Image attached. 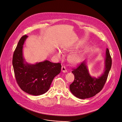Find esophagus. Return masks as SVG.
<instances>
[{
  "label": "esophagus",
  "instance_id": "obj_1",
  "mask_svg": "<svg viewBox=\"0 0 122 122\" xmlns=\"http://www.w3.org/2000/svg\"><path fill=\"white\" fill-rule=\"evenodd\" d=\"M61 69H62V71L63 73H66L67 72V69H66V67L65 66H62Z\"/></svg>",
  "mask_w": 122,
  "mask_h": 122
}]
</instances>
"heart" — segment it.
<instances>
[{
    "label": "heart",
    "mask_w": 122,
    "mask_h": 122,
    "mask_svg": "<svg viewBox=\"0 0 122 122\" xmlns=\"http://www.w3.org/2000/svg\"><path fill=\"white\" fill-rule=\"evenodd\" d=\"M57 55H58V56H61V53L60 52H58L57 53ZM78 58H79V56H78V55H73L70 57V60L72 62L74 63H76L78 61Z\"/></svg>",
    "instance_id": "b5f03b06"
}]
</instances>
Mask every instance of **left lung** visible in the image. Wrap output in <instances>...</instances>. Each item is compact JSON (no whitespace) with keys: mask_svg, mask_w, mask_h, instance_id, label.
Instances as JSON below:
<instances>
[{"mask_svg":"<svg viewBox=\"0 0 122 122\" xmlns=\"http://www.w3.org/2000/svg\"><path fill=\"white\" fill-rule=\"evenodd\" d=\"M105 64L104 72L97 78L92 77L89 73L86 60L73 69L72 73L74 75V80L70 85V90L73 95L85 99L94 96L102 90L112 66V59L108 49L106 50Z\"/></svg>","mask_w":122,"mask_h":122,"instance_id":"1","label":"left lung"}]
</instances>
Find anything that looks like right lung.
Here are the masks:
<instances>
[{
  "mask_svg": "<svg viewBox=\"0 0 122 122\" xmlns=\"http://www.w3.org/2000/svg\"><path fill=\"white\" fill-rule=\"evenodd\" d=\"M27 37L25 35L20 39L14 53L13 66L20 88L29 94L38 96L48 91L54 77L61 72V65L48 60L34 65L25 63L23 48Z\"/></svg>",
  "mask_w": 122,
  "mask_h": 122,
  "instance_id": "add662e5",
  "label": "right lung"
}]
</instances>
